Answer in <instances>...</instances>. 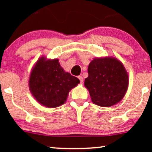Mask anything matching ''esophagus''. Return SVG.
Wrapping results in <instances>:
<instances>
[{"label":"esophagus","mask_w":152,"mask_h":152,"mask_svg":"<svg viewBox=\"0 0 152 152\" xmlns=\"http://www.w3.org/2000/svg\"><path fill=\"white\" fill-rule=\"evenodd\" d=\"M78 78H79V80H80V82L82 83L83 82V77H82V76H78Z\"/></svg>","instance_id":"esophagus-1"}]
</instances>
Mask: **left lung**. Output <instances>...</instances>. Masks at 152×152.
<instances>
[{
	"label": "left lung",
	"instance_id": "1",
	"mask_svg": "<svg viewBox=\"0 0 152 152\" xmlns=\"http://www.w3.org/2000/svg\"><path fill=\"white\" fill-rule=\"evenodd\" d=\"M88 73L84 86L95 104L112 107L125 95L129 86V75L124 65L117 58H95L89 64Z\"/></svg>",
	"mask_w": 152,
	"mask_h": 152
}]
</instances>
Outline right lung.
Masks as SVG:
<instances>
[{
  "label": "right lung",
  "instance_id": "right-lung-1",
  "mask_svg": "<svg viewBox=\"0 0 152 152\" xmlns=\"http://www.w3.org/2000/svg\"><path fill=\"white\" fill-rule=\"evenodd\" d=\"M80 82L78 78L64 71L59 59L41 57L31 70L29 88L40 104L55 108L66 102L70 90Z\"/></svg>",
  "mask_w": 152,
  "mask_h": 152
}]
</instances>
